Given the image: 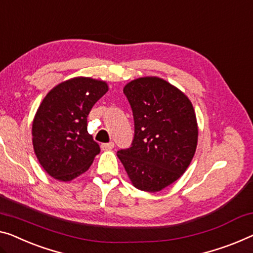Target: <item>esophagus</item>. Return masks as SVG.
<instances>
[{"mask_svg": "<svg viewBox=\"0 0 253 253\" xmlns=\"http://www.w3.org/2000/svg\"><path fill=\"white\" fill-rule=\"evenodd\" d=\"M115 148V143L114 142H109V143H103V144H101V149L103 151H107V150H111Z\"/></svg>", "mask_w": 253, "mask_h": 253, "instance_id": "34e87169", "label": "esophagus"}]
</instances>
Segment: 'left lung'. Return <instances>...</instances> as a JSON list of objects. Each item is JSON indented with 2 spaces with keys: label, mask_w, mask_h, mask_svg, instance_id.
I'll use <instances>...</instances> for the list:
<instances>
[{
  "label": "left lung",
  "mask_w": 253,
  "mask_h": 253,
  "mask_svg": "<svg viewBox=\"0 0 253 253\" xmlns=\"http://www.w3.org/2000/svg\"><path fill=\"white\" fill-rule=\"evenodd\" d=\"M124 93L133 110L135 135L130 148L117 156L134 187L160 192L186 171L194 157L199 127L193 104L157 76L133 79Z\"/></svg>",
  "instance_id": "8db88e82"
}]
</instances>
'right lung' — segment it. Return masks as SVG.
I'll list each match as a JSON object with an SVG mask.
<instances>
[{
	"instance_id": "add662e5",
	"label": "right lung",
	"mask_w": 253,
	"mask_h": 253,
	"mask_svg": "<svg viewBox=\"0 0 253 253\" xmlns=\"http://www.w3.org/2000/svg\"><path fill=\"white\" fill-rule=\"evenodd\" d=\"M108 89L105 81L78 76L55 85L41 102L32 125L34 152L54 179H75L99 154L100 146L87 131V117Z\"/></svg>"
}]
</instances>
